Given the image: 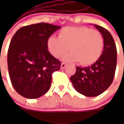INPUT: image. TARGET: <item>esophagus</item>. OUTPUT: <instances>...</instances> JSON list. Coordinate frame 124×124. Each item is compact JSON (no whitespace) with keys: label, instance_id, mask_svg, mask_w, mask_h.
<instances>
[{"label":"esophagus","instance_id":"1","mask_svg":"<svg viewBox=\"0 0 124 124\" xmlns=\"http://www.w3.org/2000/svg\"><path fill=\"white\" fill-rule=\"evenodd\" d=\"M66 63H62L61 65V69H64L66 67Z\"/></svg>","mask_w":124,"mask_h":124}]
</instances>
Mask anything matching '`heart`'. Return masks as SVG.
I'll return each instance as SVG.
<instances>
[{
  "label": "heart",
  "instance_id": "1",
  "mask_svg": "<svg viewBox=\"0 0 124 124\" xmlns=\"http://www.w3.org/2000/svg\"><path fill=\"white\" fill-rule=\"evenodd\" d=\"M103 38L100 31L88 27H65L59 32V38L51 36L47 42L48 50L55 58H59L68 50L63 60L79 62L83 65L94 63L102 54Z\"/></svg>",
  "mask_w": 124,
  "mask_h": 124
}]
</instances>
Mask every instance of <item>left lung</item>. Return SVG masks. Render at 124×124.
I'll return each mask as SVG.
<instances>
[{"label": "left lung", "instance_id": "1", "mask_svg": "<svg viewBox=\"0 0 124 124\" xmlns=\"http://www.w3.org/2000/svg\"><path fill=\"white\" fill-rule=\"evenodd\" d=\"M103 38V50L100 58L90 66L77 67L70 77L74 89L86 97H97L111 85L116 70L117 48L111 34L106 29L94 25Z\"/></svg>", "mask_w": 124, "mask_h": 124}]
</instances>
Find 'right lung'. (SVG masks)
<instances>
[{"label": "right lung", "mask_w": 124, "mask_h": 124, "mask_svg": "<svg viewBox=\"0 0 124 124\" xmlns=\"http://www.w3.org/2000/svg\"><path fill=\"white\" fill-rule=\"evenodd\" d=\"M60 26L41 23L23 27L15 33L7 53L10 80L15 90L27 99L43 96L61 62L47 50V42Z\"/></svg>", "instance_id": "add662e5"}]
</instances>
